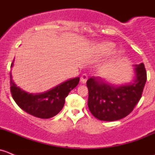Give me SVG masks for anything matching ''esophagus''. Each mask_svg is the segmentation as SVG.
Here are the masks:
<instances>
[{"instance_id": "obj_1", "label": "esophagus", "mask_w": 155, "mask_h": 155, "mask_svg": "<svg viewBox=\"0 0 155 155\" xmlns=\"http://www.w3.org/2000/svg\"><path fill=\"white\" fill-rule=\"evenodd\" d=\"M87 79V74L84 73V74H82V76H81L80 81H81V82H82V84H85V83H86Z\"/></svg>"}]
</instances>
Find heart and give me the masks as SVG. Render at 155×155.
<instances>
[{
  "mask_svg": "<svg viewBox=\"0 0 155 155\" xmlns=\"http://www.w3.org/2000/svg\"><path fill=\"white\" fill-rule=\"evenodd\" d=\"M114 47V44L111 42H108V41H105V42H102V43H99L97 45V49L101 54H108V53L110 52L112 49H113ZM121 53V51H117L116 54H120Z\"/></svg>",
  "mask_w": 155,
  "mask_h": 155,
  "instance_id": "heart-1",
  "label": "heart"
}]
</instances>
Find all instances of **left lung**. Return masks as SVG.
<instances>
[{
	"label": "left lung",
	"instance_id": "8db88e82",
	"mask_svg": "<svg viewBox=\"0 0 155 155\" xmlns=\"http://www.w3.org/2000/svg\"><path fill=\"white\" fill-rule=\"evenodd\" d=\"M134 70V82L121 86L111 85L98 77H91L87 81V106L95 118L101 121H117L134 110L141 98L147 79L143 63L135 65Z\"/></svg>",
	"mask_w": 155,
	"mask_h": 155
}]
</instances>
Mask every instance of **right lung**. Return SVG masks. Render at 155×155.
<instances>
[{"label": "right lung", "instance_id": "right-lung-1", "mask_svg": "<svg viewBox=\"0 0 155 155\" xmlns=\"http://www.w3.org/2000/svg\"><path fill=\"white\" fill-rule=\"evenodd\" d=\"M11 64V68L12 66ZM79 78L70 79L43 94H29L17 87L10 73V91L12 98L22 110L40 118H49L62 109L65 98L78 85Z\"/></svg>", "mask_w": 155, "mask_h": 155}]
</instances>
